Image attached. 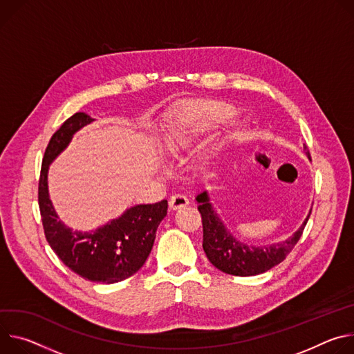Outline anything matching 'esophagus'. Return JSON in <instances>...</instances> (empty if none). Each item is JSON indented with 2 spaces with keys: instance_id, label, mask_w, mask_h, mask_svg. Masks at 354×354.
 Segmentation results:
<instances>
[{
  "instance_id": "34e87169",
  "label": "esophagus",
  "mask_w": 354,
  "mask_h": 354,
  "mask_svg": "<svg viewBox=\"0 0 354 354\" xmlns=\"http://www.w3.org/2000/svg\"><path fill=\"white\" fill-rule=\"evenodd\" d=\"M169 205H170V209H180V208L188 205V198L184 194H176L170 198Z\"/></svg>"
}]
</instances>
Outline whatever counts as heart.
<instances>
[{
    "label": "heart",
    "instance_id": "heart-1",
    "mask_svg": "<svg viewBox=\"0 0 354 354\" xmlns=\"http://www.w3.org/2000/svg\"><path fill=\"white\" fill-rule=\"evenodd\" d=\"M232 108L223 102L205 101L183 108L167 125L163 136L165 151L178 156L188 150L195 140L226 122Z\"/></svg>",
    "mask_w": 354,
    "mask_h": 354
}]
</instances>
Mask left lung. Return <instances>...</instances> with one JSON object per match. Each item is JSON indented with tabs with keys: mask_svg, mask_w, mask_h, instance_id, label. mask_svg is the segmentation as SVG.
I'll use <instances>...</instances> for the list:
<instances>
[{
	"mask_svg": "<svg viewBox=\"0 0 354 354\" xmlns=\"http://www.w3.org/2000/svg\"><path fill=\"white\" fill-rule=\"evenodd\" d=\"M304 149L309 156L306 145H304ZM195 200L200 204L198 211L201 214L204 230L203 248L208 260L221 271L239 277L256 276V274H261L280 264L298 243L310 215L309 212L302 226L290 239L267 246H250L234 239L226 230L222 221L214 212L205 191L197 195Z\"/></svg>",
	"mask_w": 354,
	"mask_h": 354,
	"instance_id": "1",
	"label": "left lung"
}]
</instances>
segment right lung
<instances>
[{
    "instance_id": "add662e5",
    "label": "right lung",
    "mask_w": 354,
    "mask_h": 354,
    "mask_svg": "<svg viewBox=\"0 0 354 354\" xmlns=\"http://www.w3.org/2000/svg\"><path fill=\"white\" fill-rule=\"evenodd\" d=\"M91 121L84 112H77L53 133L42 160L37 201L46 241L57 257L86 280L113 284L129 279L145 264L157 226L167 215V200L132 207L95 232L71 230L59 221L48 194V167L73 133Z\"/></svg>"
}]
</instances>
